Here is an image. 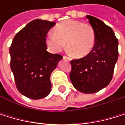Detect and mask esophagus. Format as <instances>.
<instances>
[{"mask_svg":"<svg viewBox=\"0 0 125 125\" xmlns=\"http://www.w3.org/2000/svg\"><path fill=\"white\" fill-rule=\"evenodd\" d=\"M63 58H64V60H67V61H70V60H71L70 58H69V57H67V56H66V55H64V56H63Z\"/></svg>","mask_w":125,"mask_h":125,"instance_id":"esophagus-1","label":"esophagus"}]
</instances>
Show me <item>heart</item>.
<instances>
[{"label": "heart", "instance_id": "b5f03b06", "mask_svg": "<svg viewBox=\"0 0 125 125\" xmlns=\"http://www.w3.org/2000/svg\"><path fill=\"white\" fill-rule=\"evenodd\" d=\"M67 46L70 53L76 58H84L93 50L96 34L89 24L77 20H66L55 28L54 33L46 37L48 48L53 52H58Z\"/></svg>", "mask_w": 125, "mask_h": 125}]
</instances>
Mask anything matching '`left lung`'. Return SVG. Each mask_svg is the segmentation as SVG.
<instances>
[{"label": "left lung", "instance_id": "8db88e82", "mask_svg": "<svg viewBox=\"0 0 125 125\" xmlns=\"http://www.w3.org/2000/svg\"><path fill=\"white\" fill-rule=\"evenodd\" d=\"M95 31V45L90 54L70 61V79L76 89L92 94L107 86L112 80L118 56V42L113 29L94 16H87Z\"/></svg>", "mask_w": 125, "mask_h": 125}]
</instances>
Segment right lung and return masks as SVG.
Here are the masks:
<instances>
[{
    "label": "right lung",
    "instance_id": "obj_1",
    "mask_svg": "<svg viewBox=\"0 0 125 125\" xmlns=\"http://www.w3.org/2000/svg\"><path fill=\"white\" fill-rule=\"evenodd\" d=\"M53 21L35 19L16 33L10 48V67L19 92L38 100L51 92L50 76L62 59L46 51V35Z\"/></svg>",
    "mask_w": 125,
    "mask_h": 125
}]
</instances>
